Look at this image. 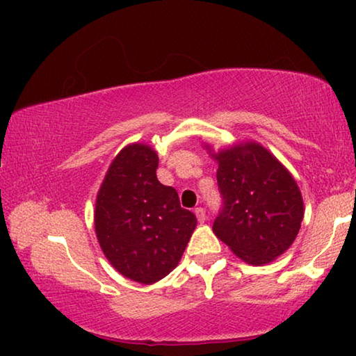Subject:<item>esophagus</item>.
Here are the masks:
<instances>
[{
  "label": "esophagus",
  "mask_w": 356,
  "mask_h": 356,
  "mask_svg": "<svg viewBox=\"0 0 356 356\" xmlns=\"http://www.w3.org/2000/svg\"><path fill=\"white\" fill-rule=\"evenodd\" d=\"M195 215H196V218H197V221H200V222H204V221L207 220L206 210H204L202 207H197V209H195Z\"/></svg>",
  "instance_id": "1"
}]
</instances>
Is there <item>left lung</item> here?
<instances>
[{"label":"left lung","instance_id":"1","mask_svg":"<svg viewBox=\"0 0 356 356\" xmlns=\"http://www.w3.org/2000/svg\"><path fill=\"white\" fill-rule=\"evenodd\" d=\"M222 196L213 232L243 262L267 265L291 248L303 221L301 191L287 168L256 141L236 143L215 152Z\"/></svg>","mask_w":356,"mask_h":356}]
</instances>
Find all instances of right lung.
Listing matches in <instances>:
<instances>
[{"label": "right lung", "instance_id": "right-lung-1", "mask_svg": "<svg viewBox=\"0 0 356 356\" xmlns=\"http://www.w3.org/2000/svg\"><path fill=\"white\" fill-rule=\"evenodd\" d=\"M159 155L143 143L114 156L95 197L94 226L105 257L140 284L170 275L197 225L177 191L156 179Z\"/></svg>", "mask_w": 356, "mask_h": 356}]
</instances>
